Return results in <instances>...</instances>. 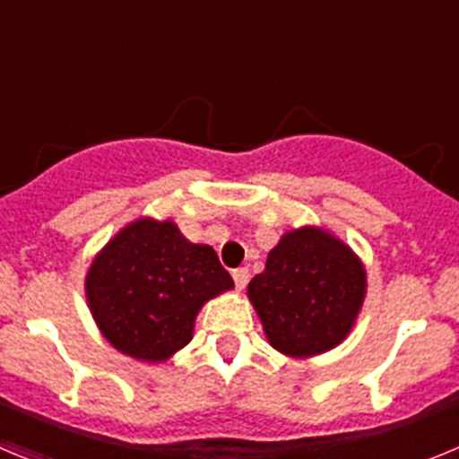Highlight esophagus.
I'll list each match as a JSON object with an SVG mask.
<instances>
[{"label":"esophagus","mask_w":459,"mask_h":459,"mask_svg":"<svg viewBox=\"0 0 459 459\" xmlns=\"http://www.w3.org/2000/svg\"><path fill=\"white\" fill-rule=\"evenodd\" d=\"M232 278H234V285H237V290L243 291V290H246V285H248L250 273H248V269H237L232 273Z\"/></svg>","instance_id":"esophagus-1"}]
</instances>
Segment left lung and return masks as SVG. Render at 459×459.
Wrapping results in <instances>:
<instances>
[{"instance_id":"8db88e82","label":"left lung","mask_w":459,"mask_h":459,"mask_svg":"<svg viewBox=\"0 0 459 459\" xmlns=\"http://www.w3.org/2000/svg\"><path fill=\"white\" fill-rule=\"evenodd\" d=\"M368 294L359 255L322 225L287 230L248 285L269 344L291 359L326 354L347 340Z\"/></svg>"}]
</instances>
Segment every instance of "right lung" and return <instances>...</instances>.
I'll return each mask as SVG.
<instances>
[{"mask_svg":"<svg viewBox=\"0 0 459 459\" xmlns=\"http://www.w3.org/2000/svg\"><path fill=\"white\" fill-rule=\"evenodd\" d=\"M234 290L216 250L177 222L140 216L93 255L84 296L100 335L133 360L158 366L193 340L211 299Z\"/></svg>","mask_w":459,"mask_h":459,"instance_id":"1","label":"right lung"}]
</instances>
